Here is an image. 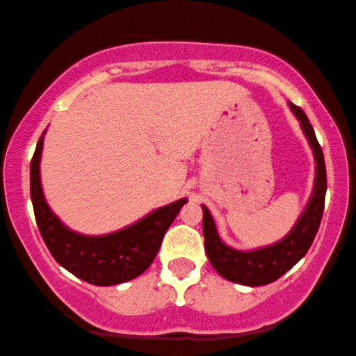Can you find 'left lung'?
Wrapping results in <instances>:
<instances>
[{"label": "left lung", "instance_id": "8db88e82", "mask_svg": "<svg viewBox=\"0 0 356 356\" xmlns=\"http://www.w3.org/2000/svg\"><path fill=\"white\" fill-rule=\"evenodd\" d=\"M291 109L298 116L304 134L309 140L316 157V186L312 197L302 213L298 225L294 226L289 235L279 243L272 247H265L255 252H238L226 247L220 240L214 226L213 216L206 206H202V233H204V248L208 259L216 272L226 280L243 284V286H265L282 277L289 268L294 267L298 261L307 253V250L314 241L319 225H321L324 197H326V165H324L323 148L316 138L306 113L296 104H291Z\"/></svg>", "mask_w": 356, "mask_h": 356}]
</instances>
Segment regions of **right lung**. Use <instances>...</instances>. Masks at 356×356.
I'll use <instances>...</instances> for the list:
<instances>
[{"mask_svg": "<svg viewBox=\"0 0 356 356\" xmlns=\"http://www.w3.org/2000/svg\"><path fill=\"white\" fill-rule=\"evenodd\" d=\"M42 143L40 136L30 162V196L37 226L54 259L92 286H115L145 272L159 253L163 235L186 204V199L163 206L142 221L111 235H77L54 216L44 199L38 174Z\"/></svg>", "mask_w": 356, "mask_h": 356, "instance_id": "right-lung-1", "label": "right lung"}]
</instances>
